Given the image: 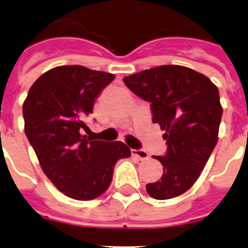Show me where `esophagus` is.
Returning <instances> with one entry per match:
<instances>
[{
  "mask_svg": "<svg viewBox=\"0 0 248 248\" xmlns=\"http://www.w3.org/2000/svg\"><path fill=\"white\" fill-rule=\"evenodd\" d=\"M131 154L137 158H140V161H145L149 158V154H147V151L145 150H131Z\"/></svg>",
  "mask_w": 248,
  "mask_h": 248,
  "instance_id": "1",
  "label": "esophagus"
}]
</instances>
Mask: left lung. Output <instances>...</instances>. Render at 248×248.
<instances>
[{
    "label": "left lung",
    "mask_w": 248,
    "mask_h": 248,
    "mask_svg": "<svg viewBox=\"0 0 248 248\" xmlns=\"http://www.w3.org/2000/svg\"><path fill=\"white\" fill-rule=\"evenodd\" d=\"M138 97L151 103L153 122L165 130L166 155L154 156L163 175L146 190L155 199H170L191 188L218 142L223 108L218 87L198 71L163 65L124 77Z\"/></svg>",
    "instance_id": "8db88e82"
}]
</instances>
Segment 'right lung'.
I'll return each mask as SVG.
<instances>
[{"label":"right lung","mask_w":248,"mask_h":248,"mask_svg":"<svg viewBox=\"0 0 248 248\" xmlns=\"http://www.w3.org/2000/svg\"><path fill=\"white\" fill-rule=\"evenodd\" d=\"M114 74L85 66H57L31 85L22 106L25 134L41 169L66 197L92 201L106 191L118 159L131 155L124 142L82 135L95 98Z\"/></svg>","instance_id":"obj_1"}]
</instances>
